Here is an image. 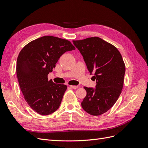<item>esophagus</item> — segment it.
<instances>
[{"instance_id":"obj_1","label":"esophagus","mask_w":148,"mask_h":148,"mask_svg":"<svg viewBox=\"0 0 148 148\" xmlns=\"http://www.w3.org/2000/svg\"><path fill=\"white\" fill-rule=\"evenodd\" d=\"M70 88L75 89H77V88H78V86H73V85H70Z\"/></svg>"}]
</instances>
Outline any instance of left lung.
<instances>
[{"instance_id": "8db88e82", "label": "left lung", "mask_w": 148, "mask_h": 148, "mask_svg": "<svg viewBox=\"0 0 148 148\" xmlns=\"http://www.w3.org/2000/svg\"><path fill=\"white\" fill-rule=\"evenodd\" d=\"M82 54L90 73H95L96 88L84 87L86 96L82 102L89 114L100 115L115 104L122 92L125 65L122 55L112 44L98 37L73 41Z\"/></svg>"}]
</instances>
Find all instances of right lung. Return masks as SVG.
I'll return each instance as SVG.
<instances>
[{
    "mask_svg": "<svg viewBox=\"0 0 148 148\" xmlns=\"http://www.w3.org/2000/svg\"><path fill=\"white\" fill-rule=\"evenodd\" d=\"M75 49L68 40L45 36L31 41L20 52L18 81L25 101L36 112L47 115L59 107L67 86L48 80L47 75L63 53Z\"/></svg>",
    "mask_w": 148,
    "mask_h": 148,
    "instance_id": "1",
    "label": "right lung"
}]
</instances>
